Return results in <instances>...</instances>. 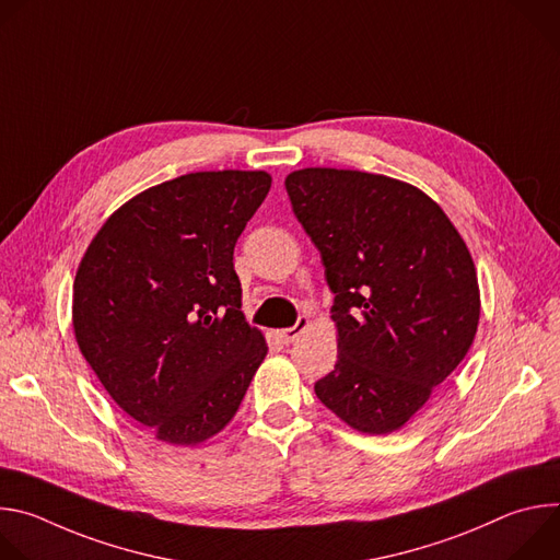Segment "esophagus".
<instances>
[{
    "label": "esophagus",
    "mask_w": 560,
    "mask_h": 560,
    "mask_svg": "<svg viewBox=\"0 0 560 560\" xmlns=\"http://www.w3.org/2000/svg\"><path fill=\"white\" fill-rule=\"evenodd\" d=\"M307 328H310V318H307V316H299L296 324H294L292 328L279 330V339H281L283 343H292V341H296Z\"/></svg>",
    "instance_id": "1"
}]
</instances>
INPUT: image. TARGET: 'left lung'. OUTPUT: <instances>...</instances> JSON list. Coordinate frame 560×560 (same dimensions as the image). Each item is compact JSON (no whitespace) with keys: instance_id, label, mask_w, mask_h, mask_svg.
Here are the masks:
<instances>
[{"instance_id":"obj_1","label":"left lung","mask_w":560,"mask_h":560,"mask_svg":"<svg viewBox=\"0 0 560 560\" xmlns=\"http://www.w3.org/2000/svg\"><path fill=\"white\" fill-rule=\"evenodd\" d=\"M292 210L335 292V370L314 383L363 434L404 428L465 359L481 314L471 255L419 188L359 171L285 177Z\"/></svg>"}]
</instances>
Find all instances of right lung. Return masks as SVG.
Returning a JSON list of instances; mask_svg holds the SVG:
<instances>
[{
	"instance_id": "obj_1",
	"label": "right lung",
	"mask_w": 560,
	"mask_h": 560,
	"mask_svg": "<svg viewBox=\"0 0 560 560\" xmlns=\"http://www.w3.org/2000/svg\"><path fill=\"white\" fill-rule=\"evenodd\" d=\"M270 184L264 171H217L152 186L108 217L79 264L77 346L159 441L221 432L268 354L242 312L232 255Z\"/></svg>"
}]
</instances>
